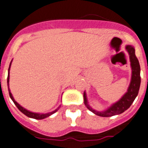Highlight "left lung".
Here are the masks:
<instances>
[{
	"label": "left lung",
	"mask_w": 148,
	"mask_h": 148,
	"mask_svg": "<svg viewBox=\"0 0 148 148\" xmlns=\"http://www.w3.org/2000/svg\"><path fill=\"white\" fill-rule=\"evenodd\" d=\"M125 49L129 55V61H130V65H131L132 69L131 81H130L126 93L117 102L113 103L110 107L102 111H98L96 110H94L88 103L86 92L84 91V100L85 106H87V108L89 110L98 116L107 117L122 114L123 112L127 110L130 107L132 103L133 102L135 99L138 95L141 82L140 66V63H139L137 58L136 57V54H135L134 47L131 45H127L125 46Z\"/></svg>",
	"instance_id": "obj_1"
}]
</instances>
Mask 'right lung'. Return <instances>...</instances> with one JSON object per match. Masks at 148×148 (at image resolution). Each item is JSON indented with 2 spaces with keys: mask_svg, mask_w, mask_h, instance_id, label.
Listing matches in <instances>:
<instances>
[{
  "mask_svg": "<svg viewBox=\"0 0 148 148\" xmlns=\"http://www.w3.org/2000/svg\"><path fill=\"white\" fill-rule=\"evenodd\" d=\"M12 60L11 61L10 64H9V68H8V79H7V84H8V92H9V96H10L11 99L13 101V102L15 103V105L16 106V107L19 109V110L22 112L23 114H25L26 116H27L28 117H31V118H34V119H37V120H42L44 119V118H46V117H49L50 115L53 114L54 113H56L57 111L59 110V108L61 107V105L58 106V108L56 109L55 110L52 111V112H49V113H46V114H39V113H34V112H31V111L27 110V109L23 108L22 106H20L18 103V102L14 99L13 96H12V94L11 93L10 89H9V72H10V68H11V64H12Z\"/></svg>",
  "mask_w": 148,
  "mask_h": 148,
  "instance_id": "add662e5",
  "label": "right lung"
}]
</instances>
